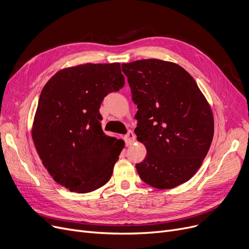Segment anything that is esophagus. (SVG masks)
<instances>
[{
    "label": "esophagus",
    "mask_w": 249,
    "mask_h": 249,
    "mask_svg": "<svg viewBox=\"0 0 249 249\" xmlns=\"http://www.w3.org/2000/svg\"><path fill=\"white\" fill-rule=\"evenodd\" d=\"M124 138H125V141H126V145L129 146V145H131L132 143L134 142L135 135H134V133L132 131H128V133L124 136Z\"/></svg>",
    "instance_id": "obj_1"
}]
</instances>
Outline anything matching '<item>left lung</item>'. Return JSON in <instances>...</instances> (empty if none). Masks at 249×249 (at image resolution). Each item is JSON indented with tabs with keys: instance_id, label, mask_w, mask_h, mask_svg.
<instances>
[{
	"instance_id": "1",
	"label": "left lung",
	"mask_w": 249,
	"mask_h": 249,
	"mask_svg": "<svg viewBox=\"0 0 249 249\" xmlns=\"http://www.w3.org/2000/svg\"><path fill=\"white\" fill-rule=\"evenodd\" d=\"M128 77L137 140L146 156L135 165L140 178L156 189H173L200 168L214 136L210 105L193 76L178 64L160 59L122 63Z\"/></svg>"
}]
</instances>
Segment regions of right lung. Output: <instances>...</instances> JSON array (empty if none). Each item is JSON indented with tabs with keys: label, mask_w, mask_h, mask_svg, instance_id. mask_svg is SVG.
Wrapping results in <instances>:
<instances>
[{
	"label": "right lung",
	"mask_w": 249,
	"mask_h": 249,
	"mask_svg": "<svg viewBox=\"0 0 249 249\" xmlns=\"http://www.w3.org/2000/svg\"><path fill=\"white\" fill-rule=\"evenodd\" d=\"M125 78L119 62L86 63L57 71L44 86L32 139L49 175L74 193L106 185L124 141L102 130L101 103Z\"/></svg>",
	"instance_id": "obj_1"
}]
</instances>
